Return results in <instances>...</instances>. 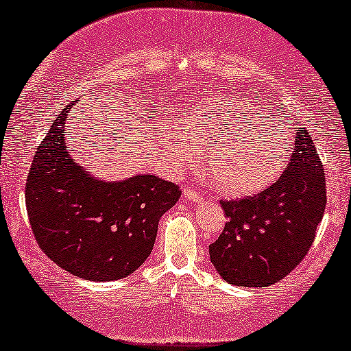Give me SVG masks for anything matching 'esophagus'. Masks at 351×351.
Listing matches in <instances>:
<instances>
[{"instance_id":"1","label":"esophagus","mask_w":351,"mask_h":351,"mask_svg":"<svg viewBox=\"0 0 351 351\" xmlns=\"http://www.w3.org/2000/svg\"><path fill=\"white\" fill-rule=\"evenodd\" d=\"M183 196H184V199L193 202V204H197V202L202 201L201 194L197 191H194V189H191V188H184L183 189Z\"/></svg>"}]
</instances>
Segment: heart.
<instances>
[{"label": "heart", "mask_w": 351, "mask_h": 351, "mask_svg": "<svg viewBox=\"0 0 351 351\" xmlns=\"http://www.w3.org/2000/svg\"><path fill=\"white\" fill-rule=\"evenodd\" d=\"M258 108L250 99H214L206 112L199 138L213 143L208 173L213 186L230 197L255 196L276 183L289 160L288 143L267 130L256 129ZM167 145L176 158L188 163L191 149L171 134Z\"/></svg>", "instance_id": "b5f03b06"}]
</instances>
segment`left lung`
Returning a JSON list of instances; mask_svg holds the SVG:
<instances>
[{
  "mask_svg": "<svg viewBox=\"0 0 351 351\" xmlns=\"http://www.w3.org/2000/svg\"><path fill=\"white\" fill-rule=\"evenodd\" d=\"M325 202L322 163L309 132L301 129L276 183L256 196L221 201L229 222L209 245L216 271L229 285L245 288L282 280L309 252Z\"/></svg>",
  "mask_w": 351,
  "mask_h": 351,
  "instance_id": "obj_1",
  "label": "left lung"
}]
</instances>
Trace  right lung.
Returning <instances> with one entry per match:
<instances>
[{
    "label": "right lung",
    "mask_w": 351,
    "mask_h": 351,
    "mask_svg": "<svg viewBox=\"0 0 351 351\" xmlns=\"http://www.w3.org/2000/svg\"><path fill=\"white\" fill-rule=\"evenodd\" d=\"M70 103L32 158L26 208L34 237L53 263L88 281H116L154 248L158 221L181 191L152 173L108 181L84 170L65 132Z\"/></svg>",
    "instance_id": "obj_1"
}]
</instances>
